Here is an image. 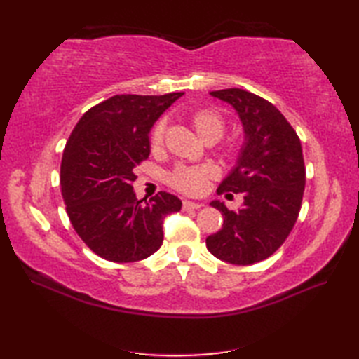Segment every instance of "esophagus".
I'll use <instances>...</instances> for the list:
<instances>
[{"label":"esophagus","mask_w":359,"mask_h":359,"mask_svg":"<svg viewBox=\"0 0 359 359\" xmlns=\"http://www.w3.org/2000/svg\"><path fill=\"white\" fill-rule=\"evenodd\" d=\"M203 207L201 202H193V201H184V208L185 210H199Z\"/></svg>","instance_id":"esophagus-1"}]
</instances>
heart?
Masks as SVG:
<instances>
[{
	"label": "heart",
	"instance_id": "1",
	"mask_svg": "<svg viewBox=\"0 0 359 359\" xmlns=\"http://www.w3.org/2000/svg\"><path fill=\"white\" fill-rule=\"evenodd\" d=\"M193 125L196 128L197 134L201 135L202 140H207L210 137L219 139L224 134L225 129V120L222 116H219L216 111L211 109H201L194 112L193 116ZM165 135V123L160 121L152 129L151 142L154 147H160L163 142ZM212 168L208 165H199V166H188V165H177L170 174V184L184 191L187 194H201L205 188H207L208 180L212 177Z\"/></svg>",
	"mask_w": 359,
	"mask_h": 359
}]
</instances>
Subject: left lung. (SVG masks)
<instances>
[{"mask_svg": "<svg viewBox=\"0 0 359 359\" xmlns=\"http://www.w3.org/2000/svg\"><path fill=\"white\" fill-rule=\"evenodd\" d=\"M210 95L230 104L243 129L236 165L217 194L242 193L243 202L239 210L210 203L222 212L224 225L208 236L207 248L224 262L251 265L270 257L296 224L306 188L301 140L276 106L248 90L230 88Z\"/></svg>", "mask_w": 359, "mask_h": 359, "instance_id": "8db88e82", "label": "left lung"}]
</instances>
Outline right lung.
I'll list each match as a JSON object with an SVG mask.
<instances>
[{
    "instance_id": "1",
    "label": "right lung",
    "mask_w": 359,
    "mask_h": 359,
    "mask_svg": "<svg viewBox=\"0 0 359 359\" xmlns=\"http://www.w3.org/2000/svg\"><path fill=\"white\" fill-rule=\"evenodd\" d=\"M184 95H114L83 114L66 143L60 184L74 230L95 255L135 262L163 242V220L182 208L174 194L137 199L134 168L149 156V131Z\"/></svg>"
}]
</instances>
